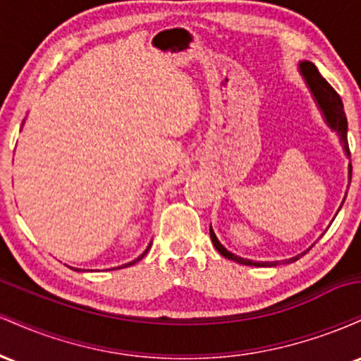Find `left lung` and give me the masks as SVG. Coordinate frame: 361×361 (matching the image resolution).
I'll return each mask as SVG.
<instances>
[{
    "mask_svg": "<svg viewBox=\"0 0 361 361\" xmlns=\"http://www.w3.org/2000/svg\"><path fill=\"white\" fill-rule=\"evenodd\" d=\"M299 69H300V74L302 78H304L305 82H307L310 93H312L314 100H316L319 110L322 111V115H324V120L326 123L329 126L331 130H334L336 134L339 135V140H341L343 144V149H345V154L350 157V147H348V120H346V115H345V109H343V102L341 98H339V94L334 91L333 86L327 82L324 78L321 76L317 71L316 66L312 64V62L309 61H302L299 62ZM348 176H350L351 180V164L348 166ZM210 239H212L215 250H217L224 258L227 259H233L235 263H241V264H250V267H276L279 264V261H263V263H258V261H252V259H246V258H241V256L234 255V252L227 251L226 247L222 246L221 243H219L217 235L212 231V227H210ZM312 247V246H310ZM309 247V250H310ZM307 250V251H309ZM300 252V255H297L295 258H290V259H285V261H297L300 258V256H304L305 252Z\"/></svg>",
    "mask_w": 361,
    "mask_h": 361,
    "instance_id": "1",
    "label": "left lung"
}]
</instances>
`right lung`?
<instances>
[{"label":"right lung","mask_w":361,"mask_h":361,"mask_svg":"<svg viewBox=\"0 0 361 361\" xmlns=\"http://www.w3.org/2000/svg\"><path fill=\"white\" fill-rule=\"evenodd\" d=\"M149 247H151V244H149V246H147V250H146V251H144V252H142V255H140L137 259H134V261H130V263H127V264H128V267H130V264H134V263H137V261H139V259H142V258H144V256H146V255H147ZM127 264H123V267H127ZM123 267H118V268H123Z\"/></svg>","instance_id":"obj_1"}]
</instances>
